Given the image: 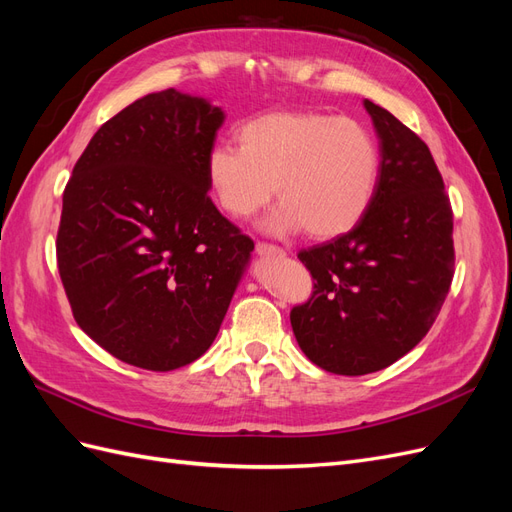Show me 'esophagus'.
Wrapping results in <instances>:
<instances>
[{
  "instance_id": "1",
  "label": "esophagus",
  "mask_w": 512,
  "mask_h": 512,
  "mask_svg": "<svg viewBox=\"0 0 512 512\" xmlns=\"http://www.w3.org/2000/svg\"><path fill=\"white\" fill-rule=\"evenodd\" d=\"M256 252H258L260 256H273V258H282V256H286L284 247H280V245H273V243H265V241H258V243H256Z\"/></svg>"
}]
</instances>
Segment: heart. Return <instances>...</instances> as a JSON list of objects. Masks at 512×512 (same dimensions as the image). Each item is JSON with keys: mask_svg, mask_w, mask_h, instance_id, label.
I'll return each mask as SVG.
<instances>
[{"mask_svg": "<svg viewBox=\"0 0 512 512\" xmlns=\"http://www.w3.org/2000/svg\"><path fill=\"white\" fill-rule=\"evenodd\" d=\"M241 149L209 151L207 179L218 205L247 220L275 196L269 228L333 239L356 226L374 200L380 147L363 123L322 113H269L245 123Z\"/></svg>", "mask_w": 512, "mask_h": 512, "instance_id": "obj_1", "label": "heart"}]
</instances>
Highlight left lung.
I'll return each mask as SVG.
<instances>
[{"mask_svg":"<svg viewBox=\"0 0 512 512\" xmlns=\"http://www.w3.org/2000/svg\"><path fill=\"white\" fill-rule=\"evenodd\" d=\"M380 138V179L352 230L299 252L314 292L290 309L314 365L363 376L408 354L436 322L455 273L453 209L429 147L386 108L363 102Z\"/></svg>","mask_w":512,"mask_h":512,"instance_id":"8db88e82","label":"left lung"}]
</instances>
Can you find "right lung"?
Segmentation results:
<instances>
[{
    "instance_id": "1",
    "label": "right lung",
    "mask_w": 512,
    "mask_h": 512,
    "mask_svg": "<svg viewBox=\"0 0 512 512\" xmlns=\"http://www.w3.org/2000/svg\"><path fill=\"white\" fill-rule=\"evenodd\" d=\"M222 108L164 89L123 108L74 164L57 267L76 324L119 361L190 365L213 344L254 241L209 198Z\"/></svg>"
}]
</instances>
